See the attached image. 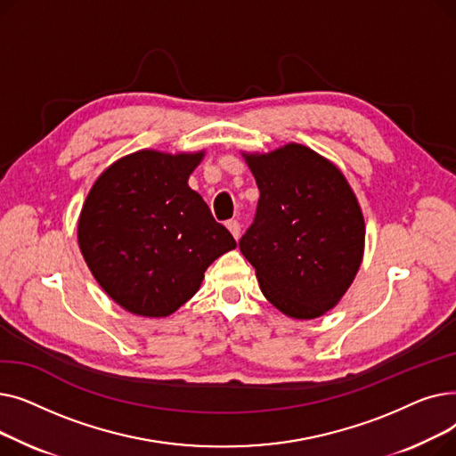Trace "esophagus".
Returning <instances> with one entry per match:
<instances>
[{
  "label": "esophagus",
  "mask_w": 456,
  "mask_h": 456,
  "mask_svg": "<svg viewBox=\"0 0 456 456\" xmlns=\"http://www.w3.org/2000/svg\"><path fill=\"white\" fill-rule=\"evenodd\" d=\"M227 229L231 231V234H232L234 238L240 236V231H242L240 222H238V220H229V222H227Z\"/></svg>",
  "instance_id": "1"
}]
</instances>
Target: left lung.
Here are the masks:
<instances>
[{"label": "left lung", "instance_id": "1", "mask_svg": "<svg viewBox=\"0 0 456 456\" xmlns=\"http://www.w3.org/2000/svg\"><path fill=\"white\" fill-rule=\"evenodd\" d=\"M246 160L260 198L238 248L275 308L318 318L340 301L361 266V207L337 167L299 143Z\"/></svg>", "mask_w": 456, "mask_h": 456}]
</instances>
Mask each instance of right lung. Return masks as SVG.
Listing matches in <instances>:
<instances>
[{
    "label": "right lung",
    "instance_id": "right-lung-1",
    "mask_svg": "<svg viewBox=\"0 0 456 456\" xmlns=\"http://www.w3.org/2000/svg\"><path fill=\"white\" fill-rule=\"evenodd\" d=\"M201 159L136 151L103 172L85 201L81 253L102 289L133 314L170 316L198 292L212 262L236 248L188 186Z\"/></svg>",
    "mask_w": 456,
    "mask_h": 456
}]
</instances>
